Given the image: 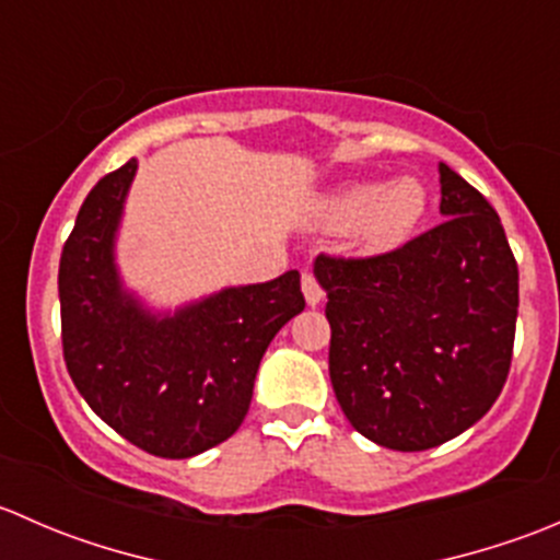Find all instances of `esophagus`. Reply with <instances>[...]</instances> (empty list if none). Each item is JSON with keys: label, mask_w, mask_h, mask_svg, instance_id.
Segmentation results:
<instances>
[{"label": "esophagus", "mask_w": 560, "mask_h": 560, "mask_svg": "<svg viewBox=\"0 0 560 560\" xmlns=\"http://www.w3.org/2000/svg\"><path fill=\"white\" fill-rule=\"evenodd\" d=\"M303 295H306L308 306H319V301L325 298V290H322L319 281H316L312 273L303 276Z\"/></svg>", "instance_id": "1"}]
</instances>
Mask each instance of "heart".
I'll list each match as a JSON object with an SVG mask.
<instances>
[{
	"instance_id": "b5f03b06",
	"label": "heart",
	"mask_w": 560,
	"mask_h": 560,
	"mask_svg": "<svg viewBox=\"0 0 560 560\" xmlns=\"http://www.w3.org/2000/svg\"><path fill=\"white\" fill-rule=\"evenodd\" d=\"M428 191L417 178H398L393 184H349L322 197L316 222L332 233L354 230L365 254L393 252L417 230L425 217Z\"/></svg>"
}]
</instances>
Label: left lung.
Returning a JSON list of instances; mask_svg holds the SVG:
<instances>
[{
  "label": "left lung",
  "instance_id": "obj_1",
  "mask_svg": "<svg viewBox=\"0 0 560 560\" xmlns=\"http://www.w3.org/2000/svg\"><path fill=\"white\" fill-rule=\"evenodd\" d=\"M439 175V228L376 257L314 259L338 404L354 431L398 453L482 420L515 343L517 262L499 213L444 162Z\"/></svg>",
  "mask_w": 560,
  "mask_h": 560
}]
</instances>
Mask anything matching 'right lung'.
Returning <instances> with one entry per match:
<instances>
[{"label": "right lung", "instance_id": "1", "mask_svg": "<svg viewBox=\"0 0 560 560\" xmlns=\"http://www.w3.org/2000/svg\"><path fill=\"white\" fill-rule=\"evenodd\" d=\"M138 160L97 180L61 248L65 363L94 415L160 457L200 455L233 436L276 332L306 301L301 273L228 287L156 314L124 290L116 233Z\"/></svg>", "mask_w": 560, "mask_h": 560}]
</instances>
